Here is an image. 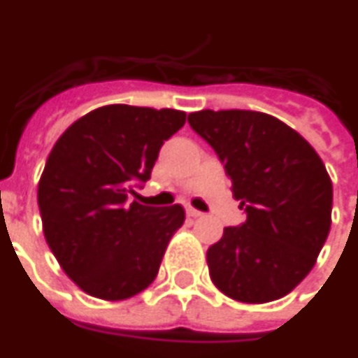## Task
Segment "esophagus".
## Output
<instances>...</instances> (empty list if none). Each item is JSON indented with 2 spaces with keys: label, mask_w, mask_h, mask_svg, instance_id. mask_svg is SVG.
<instances>
[{
  "label": "esophagus",
  "mask_w": 358,
  "mask_h": 358,
  "mask_svg": "<svg viewBox=\"0 0 358 358\" xmlns=\"http://www.w3.org/2000/svg\"><path fill=\"white\" fill-rule=\"evenodd\" d=\"M185 214L189 215V217H201V215H203V212H199V210L187 206V208H185Z\"/></svg>",
  "instance_id": "obj_1"
}]
</instances>
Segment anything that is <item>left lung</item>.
<instances>
[{
	"label": "left lung",
	"mask_w": 358,
	"mask_h": 358,
	"mask_svg": "<svg viewBox=\"0 0 358 358\" xmlns=\"http://www.w3.org/2000/svg\"><path fill=\"white\" fill-rule=\"evenodd\" d=\"M215 150L245 210L206 252L210 278L229 299L264 304L310 274L331 231L332 182L306 138L270 114L199 110L187 118Z\"/></svg>",
	"instance_id": "8db88e82"
}]
</instances>
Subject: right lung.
<instances>
[{
	"label": "right lung",
	"instance_id": "add662e5",
	"mask_svg": "<svg viewBox=\"0 0 358 358\" xmlns=\"http://www.w3.org/2000/svg\"><path fill=\"white\" fill-rule=\"evenodd\" d=\"M185 124L174 108L106 105L59 136L37 187L46 244L64 272L101 300H125L154 282L180 204L129 203L150 178L161 144Z\"/></svg>",
	"mask_w": 358,
	"mask_h": 358
}]
</instances>
